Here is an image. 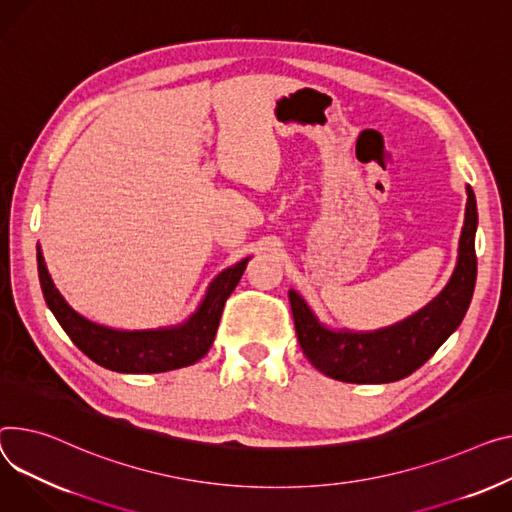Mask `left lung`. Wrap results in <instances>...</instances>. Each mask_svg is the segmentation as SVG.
Masks as SVG:
<instances>
[{"instance_id": "obj_1", "label": "left lung", "mask_w": 512, "mask_h": 512, "mask_svg": "<svg viewBox=\"0 0 512 512\" xmlns=\"http://www.w3.org/2000/svg\"><path fill=\"white\" fill-rule=\"evenodd\" d=\"M475 228L478 208L473 191L467 187L465 226L451 282L426 309L389 329L374 333L329 331L315 319L306 302L290 290L294 327L304 356L327 377L344 383H393L410 377L447 342L469 309L478 276Z\"/></svg>"}]
</instances>
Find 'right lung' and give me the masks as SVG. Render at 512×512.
<instances>
[{
    "label": "right lung",
    "mask_w": 512,
    "mask_h": 512,
    "mask_svg": "<svg viewBox=\"0 0 512 512\" xmlns=\"http://www.w3.org/2000/svg\"><path fill=\"white\" fill-rule=\"evenodd\" d=\"M37 261L39 280L49 309L63 331L90 360L115 372L154 374L189 366L208 354L218 331L224 304L236 284L241 282L249 259L222 271L212 282L206 300L201 302L197 313L187 323L156 331H117L84 319L57 292L41 251Z\"/></svg>",
    "instance_id": "right-lung-1"
}]
</instances>
